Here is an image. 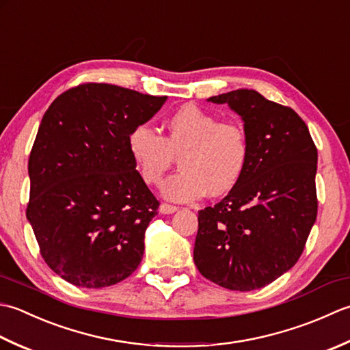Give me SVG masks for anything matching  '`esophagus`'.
<instances>
[{
    "label": "esophagus",
    "mask_w": 350,
    "mask_h": 350,
    "mask_svg": "<svg viewBox=\"0 0 350 350\" xmlns=\"http://www.w3.org/2000/svg\"><path fill=\"white\" fill-rule=\"evenodd\" d=\"M178 208L175 205H169V204H161L159 211L161 213V215H172V213H175Z\"/></svg>",
    "instance_id": "esophagus-1"
}]
</instances>
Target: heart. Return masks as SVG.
I'll use <instances>...</instances> for the list:
<instances>
[{"mask_svg":"<svg viewBox=\"0 0 350 350\" xmlns=\"http://www.w3.org/2000/svg\"><path fill=\"white\" fill-rule=\"evenodd\" d=\"M128 151L146 184H160L175 157L178 174L163 183L161 195L169 201L190 202L205 191L222 196L243 176L249 161L245 131L235 124L219 120L196 105H183L165 122V135L145 124L128 134Z\"/></svg>","mask_w":350,"mask_h":350,"instance_id":"heart-1","label":"heart"}]
</instances>
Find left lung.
<instances>
[{
  "mask_svg": "<svg viewBox=\"0 0 350 350\" xmlns=\"http://www.w3.org/2000/svg\"><path fill=\"white\" fill-rule=\"evenodd\" d=\"M243 120L249 161L240 183L199 211L193 260L220 287L251 291L296 265L317 216V149L295 110L252 89L206 99Z\"/></svg>",
  "mask_w": 350,
  "mask_h": 350,
  "instance_id": "left-lung-1",
  "label": "left lung"
}]
</instances>
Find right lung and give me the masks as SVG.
<instances>
[{
  "label": "right lung",
  "instance_id": "add662e5",
  "mask_svg": "<svg viewBox=\"0 0 350 350\" xmlns=\"http://www.w3.org/2000/svg\"><path fill=\"white\" fill-rule=\"evenodd\" d=\"M166 99L89 83L55 98L42 118L27 219L46 265L77 287H109L140 265L159 201L135 170L128 134Z\"/></svg>",
  "mask_w": 350,
  "mask_h": 350
}]
</instances>
